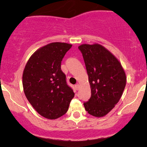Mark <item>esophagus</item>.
Instances as JSON below:
<instances>
[{"label":"esophagus","mask_w":147,"mask_h":147,"mask_svg":"<svg viewBox=\"0 0 147 147\" xmlns=\"http://www.w3.org/2000/svg\"><path fill=\"white\" fill-rule=\"evenodd\" d=\"M75 88H76V90H79V84H76V85H75Z\"/></svg>","instance_id":"1"}]
</instances>
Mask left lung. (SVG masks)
<instances>
[{"mask_svg": "<svg viewBox=\"0 0 147 147\" xmlns=\"http://www.w3.org/2000/svg\"><path fill=\"white\" fill-rule=\"evenodd\" d=\"M78 48L83 55L91 89L90 98L84 106L91 115L104 117L122 97L126 73L119 60L102 45L82 44Z\"/></svg>", "mask_w": 147, "mask_h": 147, "instance_id": "8db88e82", "label": "left lung"}]
</instances>
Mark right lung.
Segmentation results:
<instances>
[{
    "mask_svg": "<svg viewBox=\"0 0 147 147\" xmlns=\"http://www.w3.org/2000/svg\"><path fill=\"white\" fill-rule=\"evenodd\" d=\"M71 47L61 42L44 45L34 52L23 70L25 97L36 112L47 119L63 115L75 96L61 70V61Z\"/></svg>",
    "mask_w": 147,
    "mask_h": 147,
    "instance_id": "1",
    "label": "right lung"
}]
</instances>
